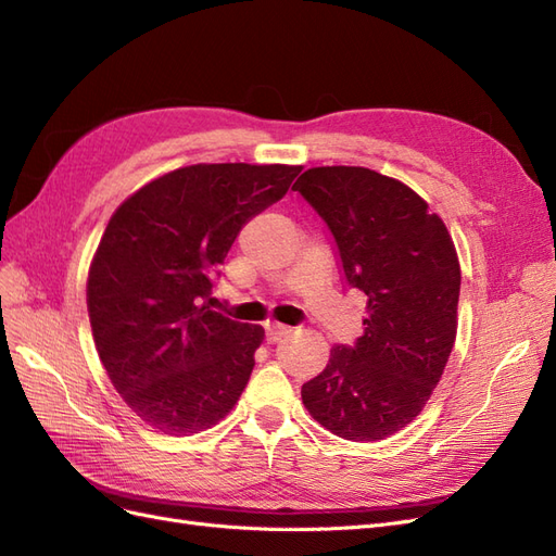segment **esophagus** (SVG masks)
Wrapping results in <instances>:
<instances>
[{"label": "esophagus", "mask_w": 556, "mask_h": 556, "mask_svg": "<svg viewBox=\"0 0 556 556\" xmlns=\"http://www.w3.org/2000/svg\"><path fill=\"white\" fill-rule=\"evenodd\" d=\"M292 329L290 327H285V325H278V323H274V325H268L266 327V341L268 343H278V341H282L285 336H288Z\"/></svg>", "instance_id": "34e87169"}]
</instances>
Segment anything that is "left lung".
I'll return each mask as SVG.
<instances>
[{"label":"left lung","mask_w":556,"mask_h":556,"mask_svg":"<svg viewBox=\"0 0 556 556\" xmlns=\"http://www.w3.org/2000/svg\"><path fill=\"white\" fill-rule=\"evenodd\" d=\"M292 190L327 223L350 288L366 294L364 333L331 348L301 399L345 441L390 439L422 413L457 339V250L422 197L364 166H313Z\"/></svg>","instance_id":"left-lung-1"}]
</instances>
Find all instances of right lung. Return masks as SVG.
Returning a JSON list of instances; mask_svg holds the SVG:
<instances>
[{"label":"right lung","instance_id":"right-lung-1","mask_svg":"<svg viewBox=\"0 0 556 556\" xmlns=\"http://www.w3.org/2000/svg\"><path fill=\"white\" fill-rule=\"evenodd\" d=\"M299 172L182 166L111 215L90 264V325L117 394L150 427L204 431L245 390L264 329L211 311V278L243 225L282 199Z\"/></svg>","mask_w":556,"mask_h":556}]
</instances>
